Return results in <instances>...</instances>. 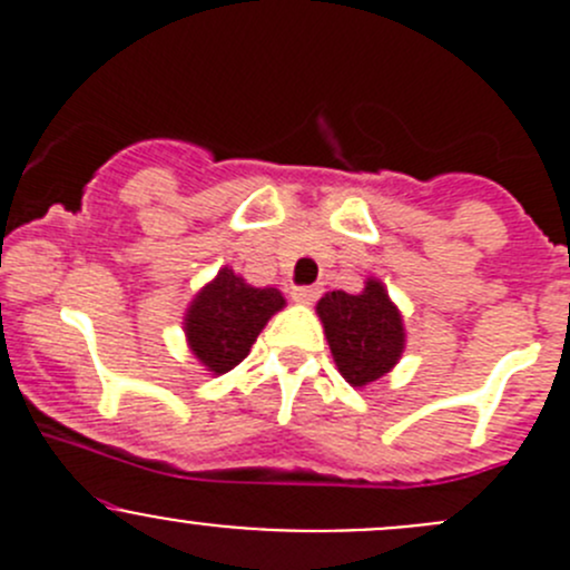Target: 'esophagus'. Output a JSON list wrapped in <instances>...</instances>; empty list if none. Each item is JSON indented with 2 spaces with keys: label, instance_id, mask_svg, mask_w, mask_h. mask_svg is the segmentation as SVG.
<instances>
[{
  "label": "esophagus",
  "instance_id": "obj_1",
  "mask_svg": "<svg viewBox=\"0 0 570 570\" xmlns=\"http://www.w3.org/2000/svg\"><path fill=\"white\" fill-rule=\"evenodd\" d=\"M317 297H320L317 286H295V289H292V301L301 303V306H312Z\"/></svg>",
  "mask_w": 570,
  "mask_h": 570
}]
</instances>
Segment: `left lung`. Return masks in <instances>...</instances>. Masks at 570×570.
<instances>
[{"label":"left lung","instance_id":"left-lung-1","mask_svg":"<svg viewBox=\"0 0 570 570\" xmlns=\"http://www.w3.org/2000/svg\"><path fill=\"white\" fill-rule=\"evenodd\" d=\"M336 370L353 389H366L400 364L405 353V320L381 278L370 275L358 295L325 292L317 303Z\"/></svg>","mask_w":570,"mask_h":570}]
</instances>
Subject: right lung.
I'll use <instances>...</instances> for the list:
<instances>
[{"label":"right lung","mask_w":570,"mask_h":570,"mask_svg":"<svg viewBox=\"0 0 570 570\" xmlns=\"http://www.w3.org/2000/svg\"><path fill=\"white\" fill-rule=\"evenodd\" d=\"M284 306L281 289L253 286L226 264L195 292L184 312L181 327L189 353L209 375H226L248 358L258 333Z\"/></svg>","instance_id":"right-lung-1"}]
</instances>
